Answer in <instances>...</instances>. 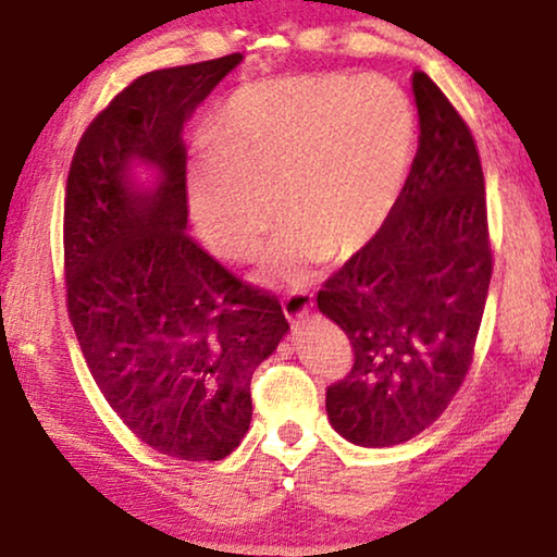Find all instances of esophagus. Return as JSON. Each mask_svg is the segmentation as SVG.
<instances>
[{"mask_svg": "<svg viewBox=\"0 0 557 557\" xmlns=\"http://www.w3.org/2000/svg\"><path fill=\"white\" fill-rule=\"evenodd\" d=\"M310 308H313V295H310L308 290H293L283 298V310H285L287 321H293V323H298Z\"/></svg>", "mask_w": 557, "mask_h": 557, "instance_id": "34e87169", "label": "esophagus"}]
</instances>
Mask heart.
<instances>
[{"mask_svg":"<svg viewBox=\"0 0 557 557\" xmlns=\"http://www.w3.org/2000/svg\"><path fill=\"white\" fill-rule=\"evenodd\" d=\"M203 143L185 185L206 247L228 262L255 257L280 203L287 219L262 270L302 283L331 255L364 249L395 213L414 114L389 78L300 73L236 88L211 114Z\"/></svg>","mask_w":557,"mask_h":557,"instance_id":"b5f03b06","label":"heart"}]
</instances>
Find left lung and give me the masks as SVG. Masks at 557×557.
<instances>
[{"instance_id":"obj_1","label":"left lung","mask_w":557,"mask_h":557,"mask_svg":"<svg viewBox=\"0 0 557 557\" xmlns=\"http://www.w3.org/2000/svg\"><path fill=\"white\" fill-rule=\"evenodd\" d=\"M412 94L420 145L397 209L318 293V310L354 348L348 374L325 389V412L364 448L414 438L461 389L494 264L469 124L422 71Z\"/></svg>"}]
</instances>
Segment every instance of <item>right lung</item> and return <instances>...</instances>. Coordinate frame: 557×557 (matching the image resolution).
<instances>
[{
	"mask_svg": "<svg viewBox=\"0 0 557 557\" xmlns=\"http://www.w3.org/2000/svg\"><path fill=\"white\" fill-rule=\"evenodd\" d=\"M242 53L139 76L73 152L65 306L101 395L147 446L221 461L251 420V374L287 333L272 293L188 232L183 124Z\"/></svg>",
	"mask_w": 557,
	"mask_h": 557,
	"instance_id": "right-lung-1",
	"label": "right lung"
}]
</instances>
